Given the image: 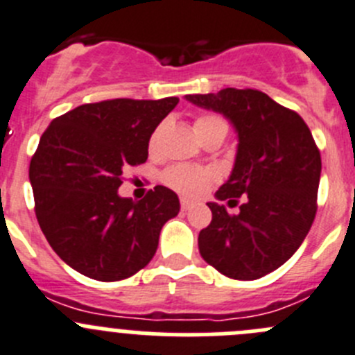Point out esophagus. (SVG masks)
<instances>
[{"instance_id": "esophagus-1", "label": "esophagus", "mask_w": 355, "mask_h": 355, "mask_svg": "<svg viewBox=\"0 0 355 355\" xmlns=\"http://www.w3.org/2000/svg\"><path fill=\"white\" fill-rule=\"evenodd\" d=\"M193 207H194L193 201H189V200H185V198H182V200H180V208H182V210L187 211V210H191V208H193Z\"/></svg>"}]
</instances>
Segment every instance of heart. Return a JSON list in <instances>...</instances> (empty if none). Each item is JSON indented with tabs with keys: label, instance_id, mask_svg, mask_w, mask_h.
Here are the masks:
<instances>
[{
	"label": "heart",
	"instance_id": "1",
	"mask_svg": "<svg viewBox=\"0 0 355 355\" xmlns=\"http://www.w3.org/2000/svg\"><path fill=\"white\" fill-rule=\"evenodd\" d=\"M217 129H224L227 131V124L223 117L214 114L201 115L194 122V131L200 138H203L205 135L211 131H217ZM162 128L159 125L154 132H152L150 140H148V148L152 152L157 148L159 138H161ZM215 180V173L207 168L193 166V164H173V166L168 168L164 173H162V182L171 187L173 191H177L178 194L187 198H198L207 191L211 185V182Z\"/></svg>",
	"mask_w": 355,
	"mask_h": 355
}]
</instances>
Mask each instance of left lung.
I'll return each instance as SVG.
<instances>
[{
    "mask_svg": "<svg viewBox=\"0 0 355 355\" xmlns=\"http://www.w3.org/2000/svg\"><path fill=\"white\" fill-rule=\"evenodd\" d=\"M185 99L223 114L236 129L233 171L215 198L245 200L236 215L208 203L211 223L198 236L201 257L234 280L264 277L291 259L315 218L322 162L312 132L296 112L256 89Z\"/></svg>",
    "mask_w": 355,
    "mask_h": 355,
    "instance_id": "1",
    "label": "left lung"
}]
</instances>
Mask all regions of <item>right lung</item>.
I'll return each instance as SVG.
<instances>
[{"label":"right lung","instance_id":"1","mask_svg":"<svg viewBox=\"0 0 355 355\" xmlns=\"http://www.w3.org/2000/svg\"><path fill=\"white\" fill-rule=\"evenodd\" d=\"M178 98L107 99L54 119L29 164L35 214L54 252L101 282L147 266L162 226L180 210L171 189L155 185L140 201L121 198L122 171L144 164L148 140Z\"/></svg>","mask_w":355,"mask_h":355}]
</instances>
